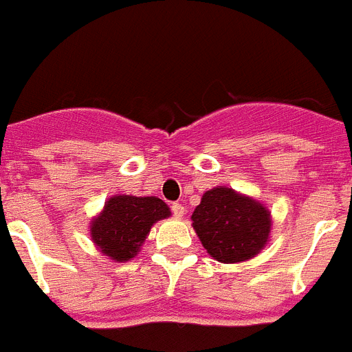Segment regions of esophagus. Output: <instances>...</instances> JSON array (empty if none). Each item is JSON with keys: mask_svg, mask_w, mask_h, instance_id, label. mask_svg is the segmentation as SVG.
I'll use <instances>...</instances> for the list:
<instances>
[{"mask_svg": "<svg viewBox=\"0 0 352 352\" xmlns=\"http://www.w3.org/2000/svg\"><path fill=\"white\" fill-rule=\"evenodd\" d=\"M170 211H173L174 217H178V219H182L183 214H185V206L179 203H173L170 204Z\"/></svg>", "mask_w": 352, "mask_h": 352, "instance_id": "1", "label": "esophagus"}]
</instances>
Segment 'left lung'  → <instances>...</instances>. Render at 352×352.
<instances>
[{
	"instance_id": "obj_1",
	"label": "left lung",
	"mask_w": 352,
	"mask_h": 352,
	"mask_svg": "<svg viewBox=\"0 0 352 352\" xmlns=\"http://www.w3.org/2000/svg\"><path fill=\"white\" fill-rule=\"evenodd\" d=\"M192 222L208 254L227 264L257 256L272 229L270 211L263 204L226 186L203 195Z\"/></svg>"
}]
</instances>
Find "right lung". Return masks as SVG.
I'll return each mask as SVG.
<instances>
[{
	"mask_svg": "<svg viewBox=\"0 0 352 352\" xmlns=\"http://www.w3.org/2000/svg\"><path fill=\"white\" fill-rule=\"evenodd\" d=\"M169 214L167 204L158 197H111L91 223L93 243L111 259L129 261L144 243L151 226Z\"/></svg>",
	"mask_w": 352,
	"mask_h": 352,
	"instance_id": "obj_1",
	"label": "right lung"
}]
</instances>
